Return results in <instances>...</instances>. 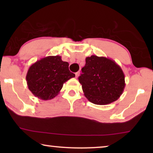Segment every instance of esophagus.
<instances>
[{"label":"esophagus","mask_w":153,"mask_h":153,"mask_svg":"<svg viewBox=\"0 0 153 153\" xmlns=\"http://www.w3.org/2000/svg\"><path fill=\"white\" fill-rule=\"evenodd\" d=\"M79 71H77V72H76V77L77 78V77H78V76H79Z\"/></svg>","instance_id":"34e87169"}]
</instances>
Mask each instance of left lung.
Wrapping results in <instances>:
<instances>
[{
    "label": "left lung",
    "instance_id": "8db88e82",
    "mask_svg": "<svg viewBox=\"0 0 153 153\" xmlns=\"http://www.w3.org/2000/svg\"><path fill=\"white\" fill-rule=\"evenodd\" d=\"M79 77L84 95L95 105H108L117 100L125 88V75L115 61L105 56L92 55Z\"/></svg>",
    "mask_w": 153,
    "mask_h": 153
}]
</instances>
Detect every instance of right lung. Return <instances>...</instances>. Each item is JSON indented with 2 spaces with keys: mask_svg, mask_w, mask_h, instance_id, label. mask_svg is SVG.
I'll list each match as a JSON object with an SVG mask.
<instances>
[{
  "mask_svg": "<svg viewBox=\"0 0 153 153\" xmlns=\"http://www.w3.org/2000/svg\"><path fill=\"white\" fill-rule=\"evenodd\" d=\"M75 77L69 70V63L61 56H48L35 62L28 69L26 81L31 92L40 99H53L67 80Z\"/></svg>",
  "mask_w": 153,
  "mask_h": 153,
  "instance_id": "add662e5",
  "label": "right lung"
}]
</instances>
